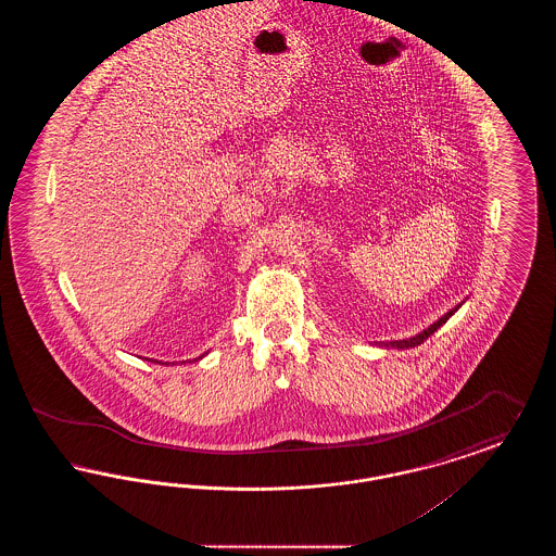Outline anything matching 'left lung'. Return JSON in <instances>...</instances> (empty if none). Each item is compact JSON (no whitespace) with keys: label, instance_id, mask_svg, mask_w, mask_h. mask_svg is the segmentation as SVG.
I'll return each mask as SVG.
<instances>
[{"label":"left lung","instance_id":"left-lung-1","mask_svg":"<svg viewBox=\"0 0 556 556\" xmlns=\"http://www.w3.org/2000/svg\"><path fill=\"white\" fill-rule=\"evenodd\" d=\"M465 304V300L460 302V304H456L454 308H450L448 313L444 315V317L438 318L433 325H429L427 329H424L421 333H417V336H413V338H406V340H394V342H379L377 345H381V348H396V350H408V348H415V345H421L424 344L425 340L433 333V331H438L446 320H448L460 306Z\"/></svg>","mask_w":556,"mask_h":556}]
</instances>
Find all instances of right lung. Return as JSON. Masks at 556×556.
Masks as SVG:
<instances>
[{"label":"right lung","instance_id":"add662e5","mask_svg":"<svg viewBox=\"0 0 556 556\" xmlns=\"http://www.w3.org/2000/svg\"><path fill=\"white\" fill-rule=\"evenodd\" d=\"M204 356V354H202ZM202 356H198V358H202ZM160 365H168V363H160Z\"/></svg>","mask_w":556,"mask_h":556}]
</instances>
